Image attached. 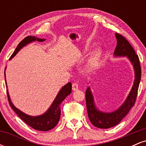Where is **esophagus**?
I'll return each mask as SVG.
<instances>
[{
    "instance_id": "esophagus-1",
    "label": "esophagus",
    "mask_w": 146,
    "mask_h": 146,
    "mask_svg": "<svg viewBox=\"0 0 146 146\" xmlns=\"http://www.w3.org/2000/svg\"><path fill=\"white\" fill-rule=\"evenodd\" d=\"M72 89L73 90H77L78 89V84L77 83H73L72 84Z\"/></svg>"
}]
</instances>
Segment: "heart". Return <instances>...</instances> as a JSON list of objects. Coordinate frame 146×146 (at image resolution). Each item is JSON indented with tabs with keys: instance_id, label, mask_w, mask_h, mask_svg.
<instances>
[{
	"instance_id": "1",
	"label": "heart",
	"mask_w": 146,
	"mask_h": 146,
	"mask_svg": "<svg viewBox=\"0 0 146 146\" xmlns=\"http://www.w3.org/2000/svg\"><path fill=\"white\" fill-rule=\"evenodd\" d=\"M89 51V48H86L84 52ZM102 56V50L101 48H97L95 49L90 56L88 57V60H86V62L85 64L84 68L87 72H90L94 70L98 66L100 60H101Z\"/></svg>"
}]
</instances>
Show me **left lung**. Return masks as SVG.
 Here are the masks:
<instances>
[{
  "mask_svg": "<svg viewBox=\"0 0 146 146\" xmlns=\"http://www.w3.org/2000/svg\"><path fill=\"white\" fill-rule=\"evenodd\" d=\"M117 38V46L114 51V56L126 57L131 62L135 71V80L131 90L118 109L110 113H106L100 110L95 106L93 95L88 87L86 90V104L88 118L93 125L99 128H110L119 123L126 116L130 109L134 106L137 96L139 86L141 81V71L139 59L135 53V50L128 41L119 33H115Z\"/></svg>",
  "mask_w": 146,
  "mask_h": 146,
  "instance_id": "1",
  "label": "left lung"
}]
</instances>
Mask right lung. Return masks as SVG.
I'll list each match as a JSON object with an SVG mask.
<instances>
[{
	"label": "right lung",
	"instance_id": "1",
	"mask_svg": "<svg viewBox=\"0 0 146 146\" xmlns=\"http://www.w3.org/2000/svg\"><path fill=\"white\" fill-rule=\"evenodd\" d=\"M45 39H40V38H36L35 36H27L23 39L21 42L18 44L16 47L15 51L10 57L9 60L12 59L18 53V52L22 48L24 47L27 44L32 42L38 41V42H43ZM6 69V68H5ZM5 84L6 87L7 82H6V77H5ZM72 90V85L71 82H68L64 85L62 88L60 89L59 93L57 95L56 99L53 102L52 104L50 106L48 109L46 110L44 114L38 116H31L28 115L22 112L21 110L16 108L15 106L13 104V103L11 101L10 99L9 92L7 89V93L8 101L10 106L11 107L14 112L18 115V116L25 121L27 124H28L29 126L36 130H40V131H48V130H51L54 128L56 125L58 124L60 118V114H61V110H60V104L64 101L65 98L68 96V95L71 94Z\"/></svg>",
	"mask_w": 146,
	"mask_h": 146
}]
</instances>
